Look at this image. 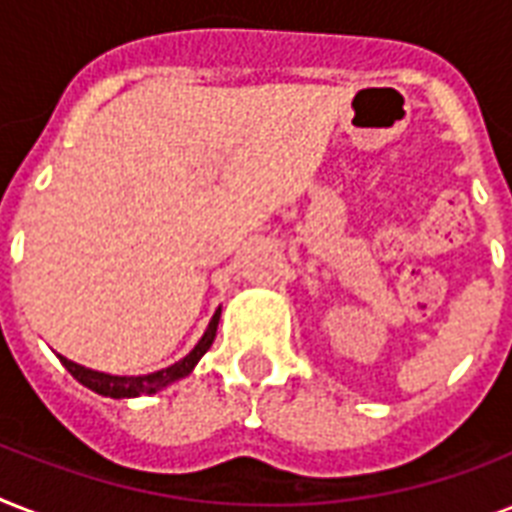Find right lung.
Here are the masks:
<instances>
[{
	"instance_id": "1",
	"label": "right lung",
	"mask_w": 512,
	"mask_h": 512,
	"mask_svg": "<svg viewBox=\"0 0 512 512\" xmlns=\"http://www.w3.org/2000/svg\"><path fill=\"white\" fill-rule=\"evenodd\" d=\"M217 321H220V311H215L212 321H209L207 332L199 340V345L183 358V361H177V364L167 366L162 372L146 374V377H114V374H103V372H92L87 366H79L74 361H68V358L60 356L63 366H66L68 372L74 374L76 380L82 382L84 388L95 390L100 396L108 398H135V396H146V393H156V390L167 388L170 382L180 380L185 374H191V369L199 364V358L204 356L209 350V345L215 342V332H217Z\"/></svg>"
}]
</instances>
